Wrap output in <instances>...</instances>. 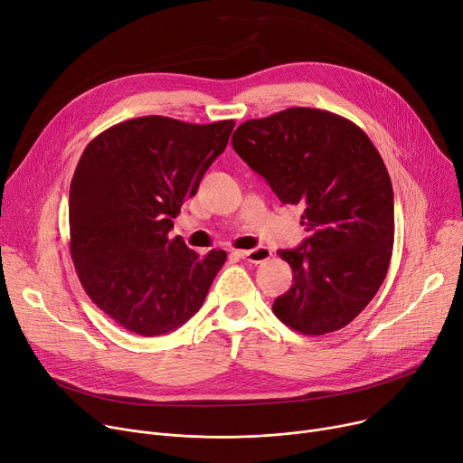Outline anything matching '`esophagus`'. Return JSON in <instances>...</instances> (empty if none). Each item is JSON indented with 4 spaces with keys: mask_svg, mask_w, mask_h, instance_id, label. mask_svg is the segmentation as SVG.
<instances>
[{
    "mask_svg": "<svg viewBox=\"0 0 463 463\" xmlns=\"http://www.w3.org/2000/svg\"><path fill=\"white\" fill-rule=\"evenodd\" d=\"M237 254L242 260H247L250 263H261V261L269 260L273 252H270V249H267V247H258V249H252V250H239Z\"/></svg>",
    "mask_w": 463,
    "mask_h": 463,
    "instance_id": "esophagus-1",
    "label": "esophagus"
}]
</instances>
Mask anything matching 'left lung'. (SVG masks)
<instances>
[{"instance_id":"left-lung-1","label":"left lung","mask_w":463,"mask_h":463,"mask_svg":"<svg viewBox=\"0 0 463 463\" xmlns=\"http://www.w3.org/2000/svg\"><path fill=\"white\" fill-rule=\"evenodd\" d=\"M232 146L282 203L305 207L308 237L279 250L293 284L275 298V316L312 336L345 327L383 284L392 256L394 194L382 155L355 123L317 108L244 121Z\"/></svg>"}]
</instances>
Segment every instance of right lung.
<instances>
[{"label": "right lung", "instance_id": "add662e5", "mask_svg": "<svg viewBox=\"0 0 463 463\" xmlns=\"http://www.w3.org/2000/svg\"><path fill=\"white\" fill-rule=\"evenodd\" d=\"M233 127L146 116L104 130L81 153L69 194L71 256L91 301L127 331L166 335L202 308L226 252L198 256L168 233Z\"/></svg>", "mask_w": 463, "mask_h": 463}]
</instances>
